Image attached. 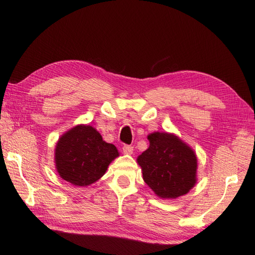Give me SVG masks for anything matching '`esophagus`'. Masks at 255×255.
<instances>
[{"instance_id":"esophagus-1","label":"esophagus","mask_w":255,"mask_h":255,"mask_svg":"<svg viewBox=\"0 0 255 255\" xmlns=\"http://www.w3.org/2000/svg\"><path fill=\"white\" fill-rule=\"evenodd\" d=\"M123 152L125 154H131L133 152V147H132V145L125 144L124 147H123Z\"/></svg>"}]
</instances>
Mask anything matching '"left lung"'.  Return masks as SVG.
<instances>
[{
  "instance_id": "8db88e82",
  "label": "left lung",
  "mask_w": 255,
  "mask_h": 255,
  "mask_svg": "<svg viewBox=\"0 0 255 255\" xmlns=\"http://www.w3.org/2000/svg\"><path fill=\"white\" fill-rule=\"evenodd\" d=\"M149 148L138 156L144 182L161 198H176L196 183L197 159L194 151L174 134L153 132Z\"/></svg>"
}]
</instances>
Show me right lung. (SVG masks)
<instances>
[{
    "instance_id": "1",
    "label": "right lung",
    "mask_w": 255,
    "mask_h": 255,
    "mask_svg": "<svg viewBox=\"0 0 255 255\" xmlns=\"http://www.w3.org/2000/svg\"><path fill=\"white\" fill-rule=\"evenodd\" d=\"M118 150L103 140L91 126L79 125L59 139L56 147V167L60 176L73 185L86 186L105 174Z\"/></svg>"
}]
</instances>
